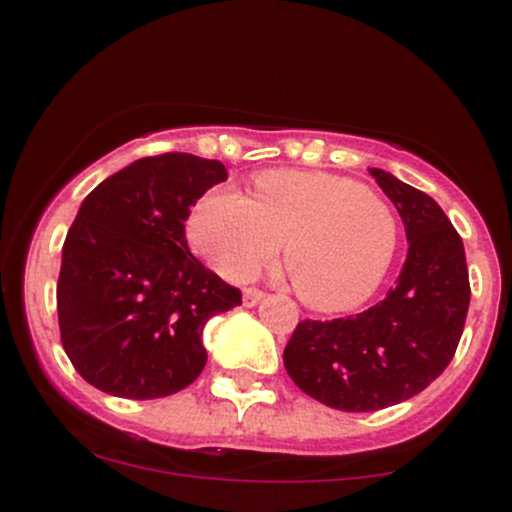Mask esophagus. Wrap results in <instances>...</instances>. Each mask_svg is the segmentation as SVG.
Segmentation results:
<instances>
[{
    "label": "esophagus",
    "instance_id": "1",
    "mask_svg": "<svg viewBox=\"0 0 512 512\" xmlns=\"http://www.w3.org/2000/svg\"><path fill=\"white\" fill-rule=\"evenodd\" d=\"M264 301V293L260 289H245L243 291V305L245 308H255L257 303Z\"/></svg>",
    "mask_w": 512,
    "mask_h": 512
}]
</instances>
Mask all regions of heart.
Instances as JSON below:
<instances>
[{"label":"heart","instance_id":"obj_1","mask_svg":"<svg viewBox=\"0 0 512 512\" xmlns=\"http://www.w3.org/2000/svg\"><path fill=\"white\" fill-rule=\"evenodd\" d=\"M190 240L221 276L245 281L284 248L301 301L322 313L366 303L390 272L397 219L385 199L349 178L272 170L255 197L216 187L195 204Z\"/></svg>","mask_w":512,"mask_h":512}]
</instances>
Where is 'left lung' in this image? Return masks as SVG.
<instances>
[{"label": "left lung", "instance_id": "8db88e82", "mask_svg": "<svg viewBox=\"0 0 512 512\" xmlns=\"http://www.w3.org/2000/svg\"><path fill=\"white\" fill-rule=\"evenodd\" d=\"M407 233V260L380 303L337 320H303L284 349L305 395L339 411H378L419 395L448 368L469 308L462 238L436 199L368 168Z\"/></svg>", "mask_w": 512, "mask_h": 512}]
</instances>
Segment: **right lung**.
<instances>
[{"mask_svg":"<svg viewBox=\"0 0 512 512\" xmlns=\"http://www.w3.org/2000/svg\"><path fill=\"white\" fill-rule=\"evenodd\" d=\"M228 178L192 154L139 158L81 202L62 248L57 315L81 378L125 399L168 397L207 363L204 325L240 305L187 248L197 199Z\"/></svg>","mask_w":512,"mask_h":512,"instance_id":"right-lung-1","label":"right lung"}]
</instances>
